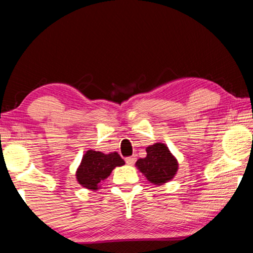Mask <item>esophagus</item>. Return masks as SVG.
<instances>
[{
  "label": "esophagus",
  "instance_id": "esophagus-1",
  "mask_svg": "<svg viewBox=\"0 0 253 253\" xmlns=\"http://www.w3.org/2000/svg\"><path fill=\"white\" fill-rule=\"evenodd\" d=\"M126 162L127 165H133V164H135V162H136L135 156H130V157H126Z\"/></svg>",
  "mask_w": 253,
  "mask_h": 253
}]
</instances>
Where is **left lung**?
<instances>
[{
  "mask_svg": "<svg viewBox=\"0 0 253 253\" xmlns=\"http://www.w3.org/2000/svg\"><path fill=\"white\" fill-rule=\"evenodd\" d=\"M136 167L152 184H164L173 178L178 170L177 160L163 143L146 148V157L139 158Z\"/></svg>",
  "mask_w": 253,
  "mask_h": 253,
  "instance_id": "8db88e82",
  "label": "left lung"
}]
</instances>
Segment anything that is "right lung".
<instances>
[{"instance_id": "right-lung-1", "label": "right lung", "mask_w": 253, "mask_h": 253, "mask_svg": "<svg viewBox=\"0 0 253 253\" xmlns=\"http://www.w3.org/2000/svg\"><path fill=\"white\" fill-rule=\"evenodd\" d=\"M124 165V161L117 152L103 154L99 151L88 150L83 156L77 169L76 178L83 188L98 190L101 184L116 167Z\"/></svg>"}]
</instances>
